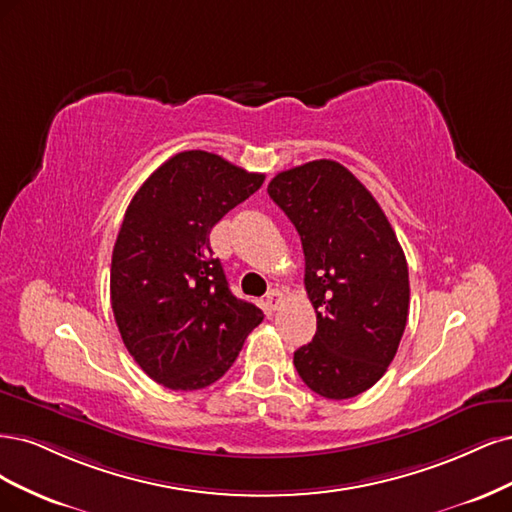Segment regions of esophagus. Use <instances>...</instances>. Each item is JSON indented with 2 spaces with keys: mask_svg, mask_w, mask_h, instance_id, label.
<instances>
[{
  "mask_svg": "<svg viewBox=\"0 0 512 512\" xmlns=\"http://www.w3.org/2000/svg\"><path fill=\"white\" fill-rule=\"evenodd\" d=\"M285 302V295H283V291H278V289H272L270 293H268V298H266V306L270 308V310H278L280 308V304Z\"/></svg>",
  "mask_w": 512,
  "mask_h": 512,
  "instance_id": "34e87169",
  "label": "esophagus"
}]
</instances>
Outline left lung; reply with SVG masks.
<instances>
[{
  "mask_svg": "<svg viewBox=\"0 0 512 512\" xmlns=\"http://www.w3.org/2000/svg\"><path fill=\"white\" fill-rule=\"evenodd\" d=\"M268 193L295 225L317 334L293 353L302 381L327 400H349L387 372L410 304L408 266L372 193L332 159L276 174Z\"/></svg>",
  "mask_w": 512,
  "mask_h": 512,
  "instance_id": "1",
  "label": "left lung"
}]
</instances>
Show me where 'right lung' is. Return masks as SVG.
<instances>
[{
    "instance_id": "add662e5",
    "label": "right lung",
    "mask_w": 512,
    "mask_h": 512,
    "mask_svg": "<svg viewBox=\"0 0 512 512\" xmlns=\"http://www.w3.org/2000/svg\"><path fill=\"white\" fill-rule=\"evenodd\" d=\"M263 178L214 153L185 151L129 202L112 251L110 302L129 355L155 383L195 391L219 381L263 321L229 291L208 238Z\"/></svg>"
}]
</instances>
